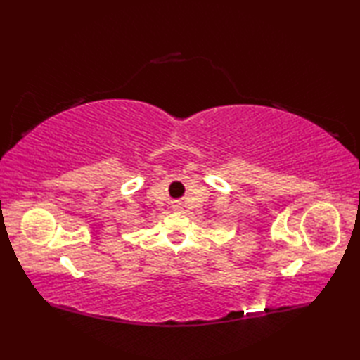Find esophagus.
I'll use <instances>...</instances> for the list:
<instances>
[{
	"label": "esophagus",
	"instance_id": "esophagus-1",
	"mask_svg": "<svg viewBox=\"0 0 360 360\" xmlns=\"http://www.w3.org/2000/svg\"><path fill=\"white\" fill-rule=\"evenodd\" d=\"M172 209H173L174 212H181V210H182V204H181V202H174V204L172 205Z\"/></svg>",
	"mask_w": 360,
	"mask_h": 360
}]
</instances>
